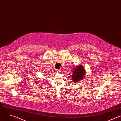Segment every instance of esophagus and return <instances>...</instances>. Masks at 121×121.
Segmentation results:
<instances>
[{
    "mask_svg": "<svg viewBox=\"0 0 121 121\" xmlns=\"http://www.w3.org/2000/svg\"><path fill=\"white\" fill-rule=\"evenodd\" d=\"M56 72H57V73H60V70H59V69H56Z\"/></svg>",
    "mask_w": 121,
    "mask_h": 121,
    "instance_id": "1",
    "label": "esophagus"
}]
</instances>
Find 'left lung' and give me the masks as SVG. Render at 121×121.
<instances>
[{
    "label": "left lung",
    "mask_w": 121,
    "mask_h": 121,
    "mask_svg": "<svg viewBox=\"0 0 121 121\" xmlns=\"http://www.w3.org/2000/svg\"><path fill=\"white\" fill-rule=\"evenodd\" d=\"M85 71L83 67L82 66H78L75 68L72 75V80L74 82L80 81L83 79L85 75Z\"/></svg>",
    "instance_id": "1"
}]
</instances>
